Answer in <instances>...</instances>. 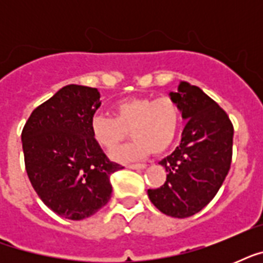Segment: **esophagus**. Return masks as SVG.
<instances>
[{
	"instance_id": "1",
	"label": "esophagus",
	"mask_w": 263,
	"mask_h": 263,
	"mask_svg": "<svg viewBox=\"0 0 263 263\" xmlns=\"http://www.w3.org/2000/svg\"><path fill=\"white\" fill-rule=\"evenodd\" d=\"M146 166H147L146 164H129V165H127V168L136 169V171H140V169H146Z\"/></svg>"
}]
</instances>
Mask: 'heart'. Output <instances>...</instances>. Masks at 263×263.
Wrapping results in <instances>:
<instances>
[{
  "instance_id": "heart-1",
  "label": "heart",
  "mask_w": 263,
  "mask_h": 263,
  "mask_svg": "<svg viewBox=\"0 0 263 263\" xmlns=\"http://www.w3.org/2000/svg\"><path fill=\"white\" fill-rule=\"evenodd\" d=\"M111 116H92L90 134L99 147L110 152L128 129L131 142L111 153V158L119 162L142 160L153 152H166L175 143L181 125L179 105L169 97L120 99L111 106Z\"/></svg>"
}]
</instances>
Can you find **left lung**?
<instances>
[{
  "label": "left lung",
  "mask_w": 263,
  "mask_h": 263,
  "mask_svg": "<svg viewBox=\"0 0 263 263\" xmlns=\"http://www.w3.org/2000/svg\"><path fill=\"white\" fill-rule=\"evenodd\" d=\"M169 97L187 124L175 152L160 161L166 181L147 195L161 213L185 218L200 212L224 183L232 161L233 125L224 109L196 86L180 82Z\"/></svg>",
  "instance_id": "8db88e82"
}]
</instances>
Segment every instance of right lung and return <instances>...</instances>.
<instances>
[{
    "label": "right lung",
    "mask_w": 263,
    "mask_h": 263,
    "mask_svg": "<svg viewBox=\"0 0 263 263\" xmlns=\"http://www.w3.org/2000/svg\"><path fill=\"white\" fill-rule=\"evenodd\" d=\"M97 88L69 84L39 105L22 132L24 164L47 208L68 220L92 216L111 196V162L90 134L101 106Z\"/></svg>",
    "instance_id": "obj_1"
}]
</instances>
